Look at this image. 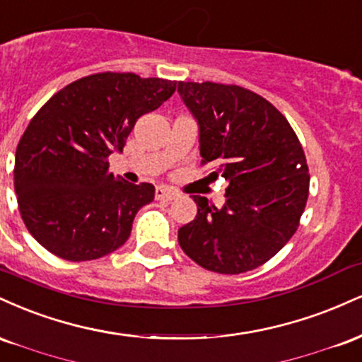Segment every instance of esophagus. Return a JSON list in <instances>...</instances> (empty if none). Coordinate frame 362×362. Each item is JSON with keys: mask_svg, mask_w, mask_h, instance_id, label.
Listing matches in <instances>:
<instances>
[{"mask_svg": "<svg viewBox=\"0 0 362 362\" xmlns=\"http://www.w3.org/2000/svg\"><path fill=\"white\" fill-rule=\"evenodd\" d=\"M176 198H177L176 191L164 188V186H159V188L156 189V199H160V202H173V199Z\"/></svg>", "mask_w": 362, "mask_h": 362, "instance_id": "34e87169", "label": "esophagus"}]
</instances>
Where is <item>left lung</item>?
<instances>
[{
	"label": "left lung",
	"mask_w": 362,
	"mask_h": 362,
	"mask_svg": "<svg viewBox=\"0 0 362 362\" xmlns=\"http://www.w3.org/2000/svg\"><path fill=\"white\" fill-rule=\"evenodd\" d=\"M199 130L203 163L228 182L216 208L193 197L198 214L177 230L197 264L240 274L269 261L298 228L308 198V165L291 125L249 89L218 83H177Z\"/></svg>",
	"instance_id": "8db88e82"
}]
</instances>
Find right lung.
Listing matches in <instances>:
<instances>
[{
	"label": "right lung",
	"mask_w": 362,
	"mask_h": 362,
	"mask_svg": "<svg viewBox=\"0 0 362 362\" xmlns=\"http://www.w3.org/2000/svg\"><path fill=\"white\" fill-rule=\"evenodd\" d=\"M174 91L176 81L101 72L67 84L38 110L16 147L15 191L42 247L66 261H91L125 244L156 188L108 173L106 159Z\"/></svg>",
	"instance_id": "add662e5"
}]
</instances>
